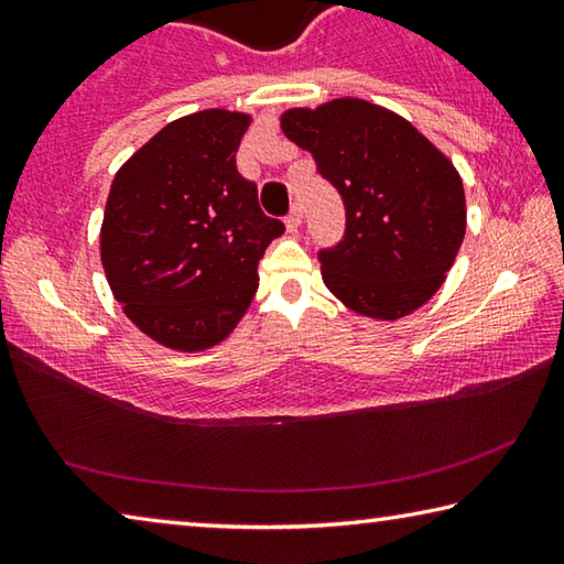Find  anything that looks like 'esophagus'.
I'll list each match as a JSON object with an SVG mask.
<instances>
[{
    "mask_svg": "<svg viewBox=\"0 0 564 564\" xmlns=\"http://www.w3.org/2000/svg\"><path fill=\"white\" fill-rule=\"evenodd\" d=\"M301 226H303V212H301V206H293L291 214L285 216V228H289L291 234H295Z\"/></svg>",
    "mask_w": 564,
    "mask_h": 564,
    "instance_id": "1",
    "label": "esophagus"
}]
</instances>
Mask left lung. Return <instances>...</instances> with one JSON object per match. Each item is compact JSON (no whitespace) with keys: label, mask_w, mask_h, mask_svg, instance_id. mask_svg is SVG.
Instances as JSON below:
<instances>
[{"label":"left lung","mask_w":564,"mask_h":564,"mask_svg":"<svg viewBox=\"0 0 564 564\" xmlns=\"http://www.w3.org/2000/svg\"><path fill=\"white\" fill-rule=\"evenodd\" d=\"M346 204V236L321 251L323 283L352 313L398 321L425 305L460 251L463 178L413 123L358 97L281 113Z\"/></svg>","instance_id":"1"}]
</instances>
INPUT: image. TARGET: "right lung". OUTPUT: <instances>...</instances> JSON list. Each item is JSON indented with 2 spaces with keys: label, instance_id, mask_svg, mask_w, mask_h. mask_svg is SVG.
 I'll use <instances>...</instances> for the list:
<instances>
[{
  "label": "right lung",
  "instance_id": "obj_1",
  "mask_svg": "<svg viewBox=\"0 0 564 564\" xmlns=\"http://www.w3.org/2000/svg\"><path fill=\"white\" fill-rule=\"evenodd\" d=\"M253 117L204 109L166 123L123 161L99 251L113 299L144 336L202 352L231 336L259 289V261L285 226L236 169Z\"/></svg>",
  "mask_w": 564,
  "mask_h": 564
}]
</instances>
